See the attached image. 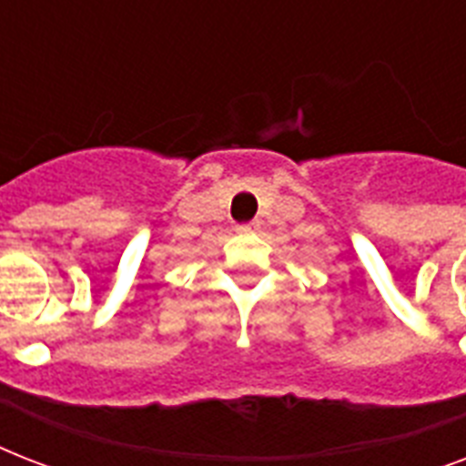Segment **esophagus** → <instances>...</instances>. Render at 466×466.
<instances>
[{"instance_id": "34e87169", "label": "esophagus", "mask_w": 466, "mask_h": 466, "mask_svg": "<svg viewBox=\"0 0 466 466\" xmlns=\"http://www.w3.org/2000/svg\"><path fill=\"white\" fill-rule=\"evenodd\" d=\"M258 229H261V225H258V222H244V225L237 227V232L239 234H256Z\"/></svg>"}]
</instances>
